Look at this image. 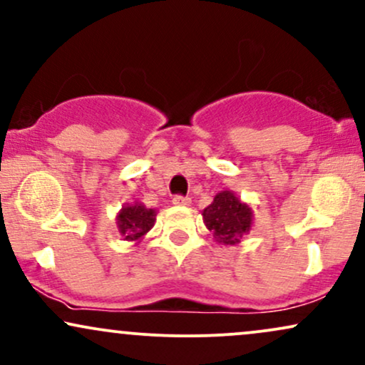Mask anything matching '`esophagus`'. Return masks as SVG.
I'll return each mask as SVG.
<instances>
[{"instance_id": "1", "label": "esophagus", "mask_w": 365, "mask_h": 365, "mask_svg": "<svg viewBox=\"0 0 365 365\" xmlns=\"http://www.w3.org/2000/svg\"><path fill=\"white\" fill-rule=\"evenodd\" d=\"M173 204H175V206H188V204H190V197L175 195L173 197Z\"/></svg>"}]
</instances>
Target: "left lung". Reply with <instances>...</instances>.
I'll return each mask as SVG.
<instances>
[{
    "label": "left lung",
    "mask_w": 365,
    "mask_h": 365,
    "mask_svg": "<svg viewBox=\"0 0 365 365\" xmlns=\"http://www.w3.org/2000/svg\"><path fill=\"white\" fill-rule=\"evenodd\" d=\"M204 223L217 242L233 245L240 242L244 233L252 226V211L230 190L220 192L212 204L202 211Z\"/></svg>",
    "instance_id": "8db88e82"
}]
</instances>
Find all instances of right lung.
<instances>
[{"label": "right lung", "instance_id": "1", "mask_svg": "<svg viewBox=\"0 0 365 365\" xmlns=\"http://www.w3.org/2000/svg\"><path fill=\"white\" fill-rule=\"evenodd\" d=\"M116 220H118V230L125 240H139L154 226L156 212L154 209L135 204V206H125L121 209Z\"/></svg>", "mask_w": 365, "mask_h": 365}]
</instances>
